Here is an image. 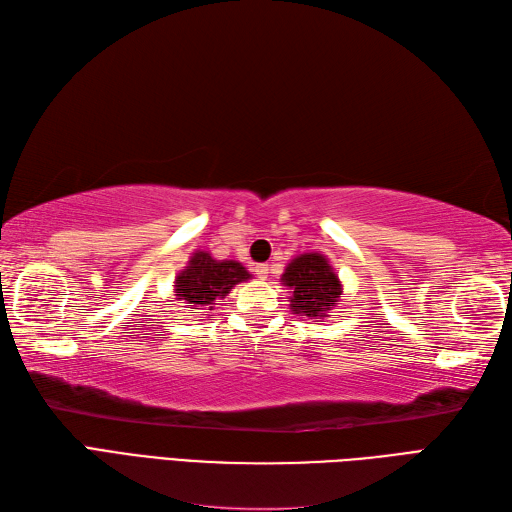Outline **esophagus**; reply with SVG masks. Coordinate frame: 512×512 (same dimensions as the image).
I'll list each match as a JSON object with an SVG mask.
<instances>
[{"instance_id":"1","label":"esophagus","mask_w":512,"mask_h":512,"mask_svg":"<svg viewBox=\"0 0 512 512\" xmlns=\"http://www.w3.org/2000/svg\"><path fill=\"white\" fill-rule=\"evenodd\" d=\"M269 265H256V275L260 277V280H265V277L269 275Z\"/></svg>"}]
</instances>
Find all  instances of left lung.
Wrapping results in <instances>:
<instances>
[{"label":"left lung","mask_w":512,"mask_h":512,"mask_svg":"<svg viewBox=\"0 0 512 512\" xmlns=\"http://www.w3.org/2000/svg\"><path fill=\"white\" fill-rule=\"evenodd\" d=\"M284 286L290 288V309L294 314L322 320L337 305L342 282L318 252H307L288 262L282 275Z\"/></svg>","instance_id":"left-lung-1"}]
</instances>
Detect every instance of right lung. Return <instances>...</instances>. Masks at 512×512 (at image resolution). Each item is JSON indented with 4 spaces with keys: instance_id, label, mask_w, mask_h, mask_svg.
<instances>
[{
    "instance_id": "1",
    "label": "right lung",
    "mask_w": 512,
    "mask_h": 512,
    "mask_svg": "<svg viewBox=\"0 0 512 512\" xmlns=\"http://www.w3.org/2000/svg\"><path fill=\"white\" fill-rule=\"evenodd\" d=\"M250 273L237 260H218L209 252H194L188 265L177 275L175 297L190 303L192 309H213V305L235 288L250 280Z\"/></svg>"
}]
</instances>
